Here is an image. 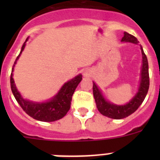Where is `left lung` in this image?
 Returning <instances> with one entry per match:
<instances>
[{"label":"left lung","mask_w":160,"mask_h":160,"mask_svg":"<svg viewBox=\"0 0 160 160\" xmlns=\"http://www.w3.org/2000/svg\"><path fill=\"white\" fill-rule=\"evenodd\" d=\"M122 42H131L134 44L138 43V41L135 37L127 32H124V36L122 38ZM141 51H142V70H141L140 85H139L137 94L133 97V98L129 102L125 105L118 106L107 102L103 97L101 90L98 89L95 82H93V94H94L96 106L98 111L104 116L114 118V119L124 118L135 112L143 102L144 98L148 94L150 82L148 58H147L146 54L144 53L142 46H141Z\"/></svg>","instance_id":"obj_1"}]
</instances>
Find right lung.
Listing matches in <instances>:
<instances>
[{"mask_svg":"<svg viewBox=\"0 0 160 160\" xmlns=\"http://www.w3.org/2000/svg\"><path fill=\"white\" fill-rule=\"evenodd\" d=\"M28 39L29 38H27V39L24 42L21 52L17 58L12 68L10 85L12 94H13L18 104L23 109V111L32 118L42 121V122H53L56 120L61 119L67 114L70 110L72 96L74 93L75 89L77 88L78 85L82 81V74H78L75 78L71 79L70 81H68L67 82L65 83L62 87L60 89L58 93L48 102H35L24 99L15 86L14 80L12 78V71L14 70V66L17 63V61L18 60L19 57L21 56V53L25 49V43Z\"/></svg>","mask_w":160,"mask_h":160,"instance_id":"obj_1","label":"right lung"}]
</instances>
